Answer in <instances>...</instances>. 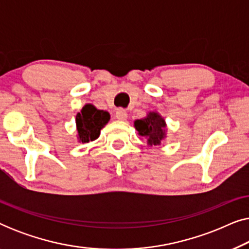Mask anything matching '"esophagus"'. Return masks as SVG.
<instances>
[{"label": "esophagus", "mask_w": 249, "mask_h": 249, "mask_svg": "<svg viewBox=\"0 0 249 249\" xmlns=\"http://www.w3.org/2000/svg\"><path fill=\"white\" fill-rule=\"evenodd\" d=\"M115 117H117L118 120H125L128 117V113L124 108H118L117 112H115Z\"/></svg>", "instance_id": "esophagus-1"}]
</instances>
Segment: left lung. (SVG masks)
<instances>
[{
  "label": "left lung",
  "instance_id": "8db88e82",
  "mask_svg": "<svg viewBox=\"0 0 249 249\" xmlns=\"http://www.w3.org/2000/svg\"><path fill=\"white\" fill-rule=\"evenodd\" d=\"M138 135L147 141L148 146H159L166 138V122L159 112L149 111L145 118L134 121Z\"/></svg>",
  "mask_w": 249,
  "mask_h": 249
}]
</instances>
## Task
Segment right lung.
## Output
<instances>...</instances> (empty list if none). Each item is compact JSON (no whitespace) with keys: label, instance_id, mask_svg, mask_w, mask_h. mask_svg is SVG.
Here are the masks:
<instances>
[{"label":"right lung","instance_id":"obj_1","mask_svg":"<svg viewBox=\"0 0 249 249\" xmlns=\"http://www.w3.org/2000/svg\"><path fill=\"white\" fill-rule=\"evenodd\" d=\"M110 121L107 111L98 110L93 104H85L76 115L77 139L79 142H88L97 139L101 130Z\"/></svg>","mask_w":249,"mask_h":249}]
</instances>
